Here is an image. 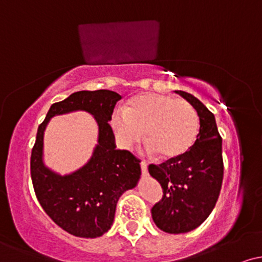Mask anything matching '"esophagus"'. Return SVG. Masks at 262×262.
Listing matches in <instances>:
<instances>
[{"label": "esophagus", "mask_w": 262, "mask_h": 262, "mask_svg": "<svg viewBox=\"0 0 262 262\" xmlns=\"http://www.w3.org/2000/svg\"><path fill=\"white\" fill-rule=\"evenodd\" d=\"M140 167H141V173H143V175H146V173H148V164H146L145 161H141Z\"/></svg>", "instance_id": "1"}]
</instances>
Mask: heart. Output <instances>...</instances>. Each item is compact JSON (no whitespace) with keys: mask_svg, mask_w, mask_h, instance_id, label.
Wrapping results in <instances>:
<instances>
[{"mask_svg":"<svg viewBox=\"0 0 262 262\" xmlns=\"http://www.w3.org/2000/svg\"><path fill=\"white\" fill-rule=\"evenodd\" d=\"M111 127L123 149L143 139L151 154L164 160L181 158L197 139L200 119L188 102L161 93L146 92L128 100L123 113L116 112Z\"/></svg>","mask_w":262,"mask_h":262,"instance_id":"obj_1","label":"heart"}]
</instances>
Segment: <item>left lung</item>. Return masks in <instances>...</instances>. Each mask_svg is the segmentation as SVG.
Wrapping results in <instances>:
<instances>
[{
    "mask_svg": "<svg viewBox=\"0 0 262 262\" xmlns=\"http://www.w3.org/2000/svg\"><path fill=\"white\" fill-rule=\"evenodd\" d=\"M175 92L197 111L200 133L185 155L149 165V173L164 192L162 200L151 208L152 221L165 233L181 234L196 229L212 213L222 188L224 166L214 114L191 93Z\"/></svg>",
    "mask_w": 262,
    "mask_h": 262,
    "instance_id": "obj_1",
    "label": "left lung"
}]
</instances>
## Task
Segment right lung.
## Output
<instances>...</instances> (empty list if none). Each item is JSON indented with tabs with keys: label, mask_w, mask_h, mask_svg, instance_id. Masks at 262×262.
Segmentation results:
<instances>
[{
	"label": "right lung",
	"mask_w": 262,
	"mask_h": 262,
	"mask_svg": "<svg viewBox=\"0 0 262 262\" xmlns=\"http://www.w3.org/2000/svg\"><path fill=\"white\" fill-rule=\"evenodd\" d=\"M121 95L110 90L79 91L52 104L39 125L31 156L33 187L48 215L69 234L79 237L103 235L113 224L119 197L139 181L140 160L127 150H117L110 122ZM83 110L99 127L98 144L90 160L66 176L43 164V132L53 116Z\"/></svg>",
	"instance_id": "1"
}]
</instances>
